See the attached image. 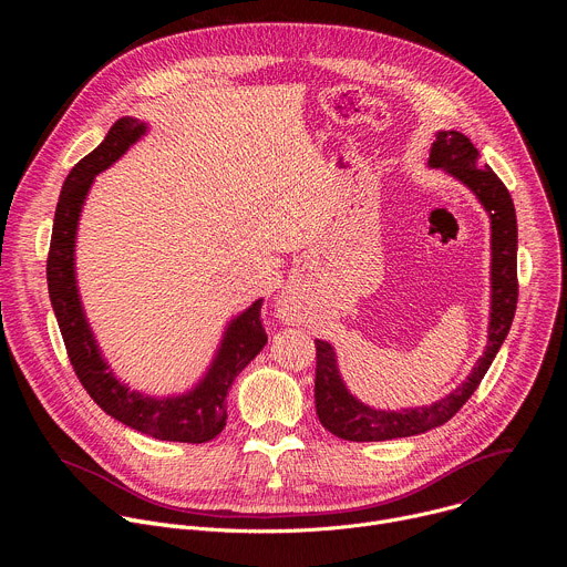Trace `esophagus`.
Masks as SVG:
<instances>
[{
  "label": "esophagus",
  "instance_id": "34e87169",
  "mask_svg": "<svg viewBox=\"0 0 567 567\" xmlns=\"http://www.w3.org/2000/svg\"><path fill=\"white\" fill-rule=\"evenodd\" d=\"M291 311H293V302L287 300V298H282V300H280V313H282V318H285V316H291Z\"/></svg>",
  "mask_w": 567,
  "mask_h": 567
}]
</instances>
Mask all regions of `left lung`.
Here are the masks:
<instances>
[{
  "mask_svg": "<svg viewBox=\"0 0 567 567\" xmlns=\"http://www.w3.org/2000/svg\"><path fill=\"white\" fill-rule=\"evenodd\" d=\"M429 164L444 168L462 184H466L492 217V322L489 346L480 357L468 379L442 401L415 411H374L359 399H354L343 385L337 357L330 343L316 341V415L320 424L341 440L350 442H383L394 437H411L435 426L446 424L468 396L475 392L480 381L487 374L496 359L503 341L509 334L512 320L518 302V274H516V249L518 226L516 210L507 186L501 177L482 164L480 152L462 132H440Z\"/></svg>",
  "mask_w": 567,
  "mask_h": 567,
  "instance_id": "8db88e82",
  "label": "left lung"
}]
</instances>
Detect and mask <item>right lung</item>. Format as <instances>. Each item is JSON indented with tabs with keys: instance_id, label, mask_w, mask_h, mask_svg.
Listing matches in <instances>:
<instances>
[{
	"instance_id": "1",
	"label": "right lung",
	"mask_w": 567,
	"mask_h": 567,
	"mask_svg": "<svg viewBox=\"0 0 567 567\" xmlns=\"http://www.w3.org/2000/svg\"><path fill=\"white\" fill-rule=\"evenodd\" d=\"M143 132L145 125L136 118H118L107 132L105 141L85 158H80L64 179L47 258L49 296L71 368L87 394L107 415L156 440L204 444L224 431L226 394L230 383L267 343V332L260 318L262 300H256L245 313H239L230 322L217 359L193 392L173 399H150L138 392H130L112 377L99 354L75 291L73 245L78 215L83 208L85 195L94 177L112 166Z\"/></svg>"
}]
</instances>
